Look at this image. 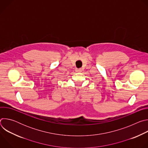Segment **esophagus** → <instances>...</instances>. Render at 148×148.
Instances as JSON below:
<instances>
[{"instance_id": "1", "label": "esophagus", "mask_w": 148, "mask_h": 148, "mask_svg": "<svg viewBox=\"0 0 148 148\" xmlns=\"http://www.w3.org/2000/svg\"><path fill=\"white\" fill-rule=\"evenodd\" d=\"M75 71H76V72H77V73H81L82 70H81V69H76V70H75Z\"/></svg>"}]
</instances>
